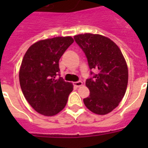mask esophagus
I'll use <instances>...</instances> for the list:
<instances>
[{
    "instance_id": "1",
    "label": "esophagus",
    "mask_w": 148,
    "mask_h": 148,
    "mask_svg": "<svg viewBox=\"0 0 148 148\" xmlns=\"http://www.w3.org/2000/svg\"><path fill=\"white\" fill-rule=\"evenodd\" d=\"M82 85H83V84H82V81H77V82H74V86L75 87H77V88L82 86Z\"/></svg>"
}]
</instances>
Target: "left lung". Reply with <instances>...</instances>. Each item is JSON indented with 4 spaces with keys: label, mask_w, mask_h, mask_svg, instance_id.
<instances>
[{
    "label": "left lung",
    "mask_w": 148,
    "mask_h": 148,
    "mask_svg": "<svg viewBox=\"0 0 148 148\" xmlns=\"http://www.w3.org/2000/svg\"><path fill=\"white\" fill-rule=\"evenodd\" d=\"M86 56L90 70L97 71L86 81L90 95L83 99L91 112L106 115L116 108L127 86V63L118 46L101 35L86 33L74 37Z\"/></svg>",
    "instance_id": "obj_1"
}]
</instances>
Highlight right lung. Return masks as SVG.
Returning <instances> with one entry per match:
<instances>
[{
	"mask_svg": "<svg viewBox=\"0 0 148 148\" xmlns=\"http://www.w3.org/2000/svg\"><path fill=\"white\" fill-rule=\"evenodd\" d=\"M74 42L71 36L43 39L25 53L20 69L21 90L39 113L54 116L64 109L73 85L59 76L58 61Z\"/></svg>",
	"mask_w": 148,
	"mask_h": 148,
	"instance_id": "right-lung-1",
	"label": "right lung"
}]
</instances>
